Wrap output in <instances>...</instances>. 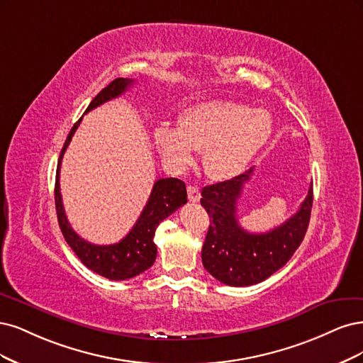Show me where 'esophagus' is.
<instances>
[{
	"label": "esophagus",
	"instance_id": "obj_1",
	"mask_svg": "<svg viewBox=\"0 0 363 363\" xmlns=\"http://www.w3.org/2000/svg\"><path fill=\"white\" fill-rule=\"evenodd\" d=\"M186 191H189L190 202H199V201H201V190H199L197 186L189 185V186H186Z\"/></svg>",
	"mask_w": 363,
	"mask_h": 363
}]
</instances>
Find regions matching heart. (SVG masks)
Returning a JSON list of instances; mask_svg holds the SVG:
<instances>
[{"mask_svg":"<svg viewBox=\"0 0 363 363\" xmlns=\"http://www.w3.org/2000/svg\"><path fill=\"white\" fill-rule=\"evenodd\" d=\"M273 130L272 114L232 101H208L189 108L181 125H160L155 145L173 169H184L202 150L208 177L230 179L247 167Z\"/></svg>","mask_w":363,"mask_h":363,"instance_id":"heart-1","label":"heart"}]
</instances>
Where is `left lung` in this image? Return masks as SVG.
<instances>
[{
  "label": "left lung",
  "mask_w": 363,
  "mask_h": 363,
  "mask_svg": "<svg viewBox=\"0 0 363 363\" xmlns=\"http://www.w3.org/2000/svg\"><path fill=\"white\" fill-rule=\"evenodd\" d=\"M252 174L253 167L202 190L201 203L211 221L202 247V262L209 274L230 286L259 284L276 273L298 249L309 226L312 185L298 211L285 223L265 233L242 229L237 217V201Z\"/></svg>",
  "instance_id": "8db88e82"
}]
</instances>
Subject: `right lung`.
Here are the masks:
<instances>
[{
  "instance_id": "add662e5",
  "label": "right lung",
  "mask_w": 363,
  "mask_h": 363,
  "mask_svg": "<svg viewBox=\"0 0 363 363\" xmlns=\"http://www.w3.org/2000/svg\"><path fill=\"white\" fill-rule=\"evenodd\" d=\"M134 84L133 78H116L114 81L102 89L98 95L93 98L86 113L99 107L104 102L121 96L122 93ZM83 119V118H81ZM81 119L72 126L69 133L63 149L58 158L57 173H55V209L58 225H60L62 233L66 242L71 245V249L79 258L89 270L96 274L107 277L110 280H126L140 273L146 272L147 268L155 262L157 258V245L154 242V235L158 225L166 217L173 214L178 208L186 203V190L185 184L177 178H162L154 184V189L149 196V201L140 214L138 220L133 229L126 235L114 244L98 245L81 238L78 233L69 225L67 217L65 214V208L62 202L60 193V167L65 150L71 143L72 135L75 134Z\"/></svg>"
}]
</instances>
